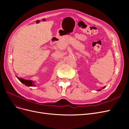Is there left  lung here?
<instances>
[{
  "mask_svg": "<svg viewBox=\"0 0 129 129\" xmlns=\"http://www.w3.org/2000/svg\"><path fill=\"white\" fill-rule=\"evenodd\" d=\"M104 88H105V86L103 87V89H104ZM100 90H101V89H99V90H97V91H100Z\"/></svg>",
  "mask_w": 129,
  "mask_h": 129,
  "instance_id": "left-lung-1",
  "label": "left lung"
}]
</instances>
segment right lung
Returning <instances> with one entry per match:
<instances>
[{"instance_id": "add662e5", "label": "right lung", "mask_w": 129, "mask_h": 129, "mask_svg": "<svg viewBox=\"0 0 129 129\" xmlns=\"http://www.w3.org/2000/svg\"><path fill=\"white\" fill-rule=\"evenodd\" d=\"M18 78V79L23 84H24L27 87H33V86H35V84H34V81H32L31 80H25V79H21V78L20 77H17Z\"/></svg>"}]
</instances>
